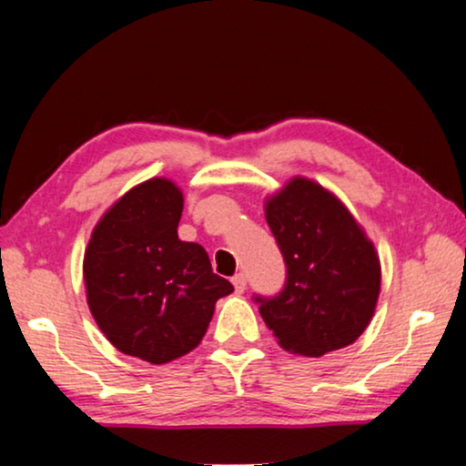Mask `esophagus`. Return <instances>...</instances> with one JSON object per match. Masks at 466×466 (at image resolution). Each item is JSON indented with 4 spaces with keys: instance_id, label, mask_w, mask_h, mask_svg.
<instances>
[{
    "instance_id": "34e87169",
    "label": "esophagus",
    "mask_w": 466,
    "mask_h": 466,
    "mask_svg": "<svg viewBox=\"0 0 466 466\" xmlns=\"http://www.w3.org/2000/svg\"><path fill=\"white\" fill-rule=\"evenodd\" d=\"M231 282L235 286V292H244L246 290V276H244V273H238V276L231 279Z\"/></svg>"
}]
</instances>
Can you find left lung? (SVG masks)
Returning <instances> with one entry per match:
<instances>
[{"label":"left lung","instance_id":"obj_1","mask_svg":"<svg viewBox=\"0 0 466 466\" xmlns=\"http://www.w3.org/2000/svg\"><path fill=\"white\" fill-rule=\"evenodd\" d=\"M286 265L284 289L254 295L267 327L292 354L322 356L354 343L380 295V258L343 203L295 177L265 206Z\"/></svg>","mask_w":466,"mask_h":466}]
</instances>
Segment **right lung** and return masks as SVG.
Wrapping results in <instances>:
<instances>
[{
	"mask_svg": "<svg viewBox=\"0 0 466 466\" xmlns=\"http://www.w3.org/2000/svg\"><path fill=\"white\" fill-rule=\"evenodd\" d=\"M182 208L180 188L152 177L107 209L85 252L95 322L114 348L152 365L199 346L216 301L233 292L199 244L177 239Z\"/></svg>",
	"mask_w": 466,
	"mask_h": 466,
	"instance_id": "add662e5",
	"label": "right lung"
}]
</instances>
